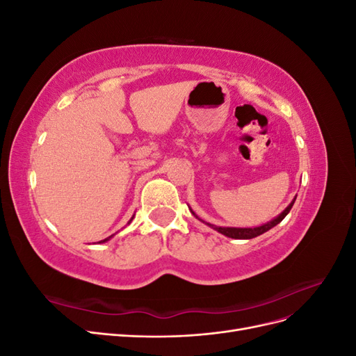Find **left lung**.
Segmentation results:
<instances>
[{"label":"left lung","instance_id":"8db88e82","mask_svg":"<svg viewBox=\"0 0 356 356\" xmlns=\"http://www.w3.org/2000/svg\"><path fill=\"white\" fill-rule=\"evenodd\" d=\"M294 202H296V199L291 202L288 207H286V209L279 215V217H276L273 221H270V222H267V224H264V225H260V227H254V229H234V227H217V225H213V224H209V222H207L209 227H212L213 230H217V232H220L221 234H224V236H227V238H232V239H252V238H257V236H260V234H263V233H266L267 230H270L272 227H275V225H277L279 222H281L286 215H288V212L291 211V208H293V204H294ZM191 211V209H190ZM191 213L195 215V217H197V215L191 211Z\"/></svg>","mask_w":356,"mask_h":356}]
</instances>
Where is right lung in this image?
I'll use <instances>...</instances> for the list:
<instances>
[{
    "label": "right lung",
    "instance_id": "right-lung-1",
    "mask_svg": "<svg viewBox=\"0 0 356 356\" xmlns=\"http://www.w3.org/2000/svg\"><path fill=\"white\" fill-rule=\"evenodd\" d=\"M132 220H134V217H132V218H131V221H132ZM131 221H129V222H131ZM110 238H111V236H110ZM110 238H106V239H104V241H101V242H106V241H108V239H110ZM101 242H99V243H101Z\"/></svg>",
    "mask_w": 356,
    "mask_h": 356
}]
</instances>
